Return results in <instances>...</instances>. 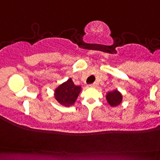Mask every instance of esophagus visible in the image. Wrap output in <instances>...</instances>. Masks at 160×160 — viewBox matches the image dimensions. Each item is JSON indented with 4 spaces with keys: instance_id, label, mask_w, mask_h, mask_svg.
<instances>
[{
    "instance_id": "34e87169",
    "label": "esophagus",
    "mask_w": 160,
    "mask_h": 160,
    "mask_svg": "<svg viewBox=\"0 0 160 160\" xmlns=\"http://www.w3.org/2000/svg\"><path fill=\"white\" fill-rule=\"evenodd\" d=\"M91 86H92V87H97V86H98V83L97 82L93 83L92 85H91Z\"/></svg>"
}]
</instances>
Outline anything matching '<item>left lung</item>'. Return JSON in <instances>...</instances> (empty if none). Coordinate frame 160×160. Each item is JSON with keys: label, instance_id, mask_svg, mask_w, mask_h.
I'll return each instance as SVG.
<instances>
[{"label": "left lung", "instance_id": "obj_1", "mask_svg": "<svg viewBox=\"0 0 160 160\" xmlns=\"http://www.w3.org/2000/svg\"><path fill=\"white\" fill-rule=\"evenodd\" d=\"M106 100L111 107H115L120 105L123 100V95L118 90H114L106 94Z\"/></svg>", "mask_w": 160, "mask_h": 160}]
</instances>
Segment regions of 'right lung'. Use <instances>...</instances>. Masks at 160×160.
<instances>
[{"label": "right lung", "instance_id": "1", "mask_svg": "<svg viewBox=\"0 0 160 160\" xmlns=\"http://www.w3.org/2000/svg\"><path fill=\"white\" fill-rule=\"evenodd\" d=\"M80 91L81 87L75 85L71 78H69L66 81L55 88L54 96L59 104L63 106L69 107L75 104Z\"/></svg>", "mask_w": 160, "mask_h": 160}]
</instances>
